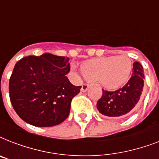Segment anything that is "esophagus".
<instances>
[{
	"label": "esophagus",
	"mask_w": 159,
	"mask_h": 159,
	"mask_svg": "<svg viewBox=\"0 0 159 159\" xmlns=\"http://www.w3.org/2000/svg\"><path fill=\"white\" fill-rule=\"evenodd\" d=\"M88 88H89V85L88 84H83L82 85V92H86L88 90Z\"/></svg>",
	"instance_id": "34e87169"
}]
</instances>
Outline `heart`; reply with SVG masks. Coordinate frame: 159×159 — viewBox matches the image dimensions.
<instances>
[{
  "instance_id": "b5f03b06",
  "label": "heart",
  "mask_w": 159,
  "mask_h": 159,
  "mask_svg": "<svg viewBox=\"0 0 159 159\" xmlns=\"http://www.w3.org/2000/svg\"><path fill=\"white\" fill-rule=\"evenodd\" d=\"M71 70L78 73L75 63ZM133 72V62L127 56H109L88 60L82 64V72L87 79L99 81L109 90L117 89L128 82Z\"/></svg>"
}]
</instances>
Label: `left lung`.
Here are the masks:
<instances>
[{
    "mask_svg": "<svg viewBox=\"0 0 159 159\" xmlns=\"http://www.w3.org/2000/svg\"><path fill=\"white\" fill-rule=\"evenodd\" d=\"M143 79L144 75L142 65L139 62H134L132 77L122 88L115 92L102 90L103 95L97 102V110L101 114L110 117L129 115L140 99Z\"/></svg>",
    "mask_w": 159,
    "mask_h": 159,
    "instance_id": "1",
    "label": "left lung"
}]
</instances>
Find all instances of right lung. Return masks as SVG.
I'll list each match as a JSON object with an SVG mask.
<instances>
[{
    "label": "right lung",
    "mask_w": 159,
    "mask_h": 159,
    "mask_svg": "<svg viewBox=\"0 0 159 159\" xmlns=\"http://www.w3.org/2000/svg\"><path fill=\"white\" fill-rule=\"evenodd\" d=\"M69 57L45 53L16 62L9 82L10 99L20 117L37 127H51L64 121L71 102L80 92L66 75Z\"/></svg>",
    "instance_id": "obj_1"
}]
</instances>
